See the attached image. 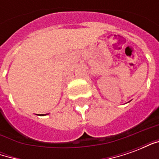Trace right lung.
Returning <instances> with one entry per match:
<instances>
[{
  "label": "right lung",
  "mask_w": 159,
  "mask_h": 159,
  "mask_svg": "<svg viewBox=\"0 0 159 159\" xmlns=\"http://www.w3.org/2000/svg\"><path fill=\"white\" fill-rule=\"evenodd\" d=\"M42 116H43V115H42Z\"/></svg>",
  "instance_id": "add662e5"
}]
</instances>
